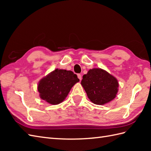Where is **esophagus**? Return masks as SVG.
<instances>
[{"label":"esophagus","mask_w":151,"mask_h":151,"mask_svg":"<svg viewBox=\"0 0 151 151\" xmlns=\"http://www.w3.org/2000/svg\"><path fill=\"white\" fill-rule=\"evenodd\" d=\"M77 76H78V78H79L80 81H81V80H82V76H81V74H78Z\"/></svg>","instance_id":"34e87169"}]
</instances>
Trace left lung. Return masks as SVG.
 Returning <instances> with one entry per match:
<instances>
[{
	"label": "left lung",
	"mask_w": 151,
	"mask_h": 151,
	"mask_svg": "<svg viewBox=\"0 0 151 151\" xmlns=\"http://www.w3.org/2000/svg\"><path fill=\"white\" fill-rule=\"evenodd\" d=\"M81 84L93 103L102 105L115 99L119 83L114 76L106 70L94 68L83 76Z\"/></svg>",
	"instance_id": "1"
}]
</instances>
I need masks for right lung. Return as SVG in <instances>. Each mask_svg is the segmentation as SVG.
<instances>
[{"mask_svg":"<svg viewBox=\"0 0 151 151\" xmlns=\"http://www.w3.org/2000/svg\"><path fill=\"white\" fill-rule=\"evenodd\" d=\"M78 82L77 75L71 70L56 69L41 80L37 90L41 99L51 104H58Z\"/></svg>","mask_w":151,"mask_h":151,"instance_id":"1","label":"right lung"}]
</instances>
